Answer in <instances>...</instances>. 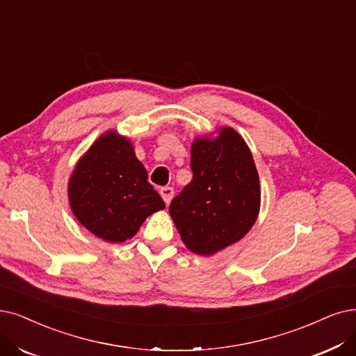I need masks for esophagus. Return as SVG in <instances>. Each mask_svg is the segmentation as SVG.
<instances>
[{"label":"esophagus","instance_id":"1","mask_svg":"<svg viewBox=\"0 0 356 356\" xmlns=\"http://www.w3.org/2000/svg\"><path fill=\"white\" fill-rule=\"evenodd\" d=\"M159 193H161V195L163 198V202L168 206L170 203V200H172V197H174V188L172 187H163V188H161Z\"/></svg>","mask_w":356,"mask_h":356}]
</instances>
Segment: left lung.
I'll use <instances>...</instances> for the list:
<instances>
[{
  "instance_id": "left-lung-1",
  "label": "left lung",
  "mask_w": 356,
  "mask_h": 356,
  "mask_svg": "<svg viewBox=\"0 0 356 356\" xmlns=\"http://www.w3.org/2000/svg\"><path fill=\"white\" fill-rule=\"evenodd\" d=\"M193 179L169 206L186 247L213 255L243 239L259 218L261 190L245 140L231 127L216 137H195Z\"/></svg>"
}]
</instances>
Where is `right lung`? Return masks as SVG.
<instances>
[{
	"label": "right lung",
	"mask_w": 356,
	"mask_h": 356,
	"mask_svg": "<svg viewBox=\"0 0 356 356\" xmlns=\"http://www.w3.org/2000/svg\"><path fill=\"white\" fill-rule=\"evenodd\" d=\"M76 219L106 243L131 239L146 218L165 209L129 137L108 130L93 141L68 179Z\"/></svg>",
	"instance_id": "add662e5"
}]
</instances>
